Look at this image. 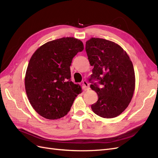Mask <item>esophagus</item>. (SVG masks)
<instances>
[{
	"label": "esophagus",
	"instance_id": "1",
	"mask_svg": "<svg viewBox=\"0 0 158 158\" xmlns=\"http://www.w3.org/2000/svg\"><path fill=\"white\" fill-rule=\"evenodd\" d=\"M82 84H84V85L85 86V89H87V90H88V89H89V84L88 83V82L86 80H84L83 82H82Z\"/></svg>",
	"mask_w": 158,
	"mask_h": 158
}]
</instances>
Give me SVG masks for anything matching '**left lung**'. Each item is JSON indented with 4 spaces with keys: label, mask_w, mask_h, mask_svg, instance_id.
I'll use <instances>...</instances> for the list:
<instances>
[{
    "label": "left lung",
    "mask_w": 158,
    "mask_h": 158,
    "mask_svg": "<svg viewBox=\"0 0 158 158\" xmlns=\"http://www.w3.org/2000/svg\"><path fill=\"white\" fill-rule=\"evenodd\" d=\"M85 51L94 66L90 88L98 94V99L92 105L94 113L103 118L121 114L131 102L135 89L133 64L122 47L114 42L92 37L85 42ZM92 79H98L99 88Z\"/></svg>",
    "instance_id": "left-lung-1"
}]
</instances>
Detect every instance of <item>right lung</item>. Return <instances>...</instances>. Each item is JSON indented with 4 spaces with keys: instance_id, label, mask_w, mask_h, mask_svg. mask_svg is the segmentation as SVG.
Instances as JSON below:
<instances>
[{
    "instance_id": "1",
    "label": "right lung",
    "mask_w": 158,
    "mask_h": 158,
    "mask_svg": "<svg viewBox=\"0 0 158 158\" xmlns=\"http://www.w3.org/2000/svg\"><path fill=\"white\" fill-rule=\"evenodd\" d=\"M84 49L83 43L63 37L46 43L31 56L25 76V88L32 107L50 120L69 113L76 97L82 93L70 80L72 60Z\"/></svg>"
}]
</instances>
